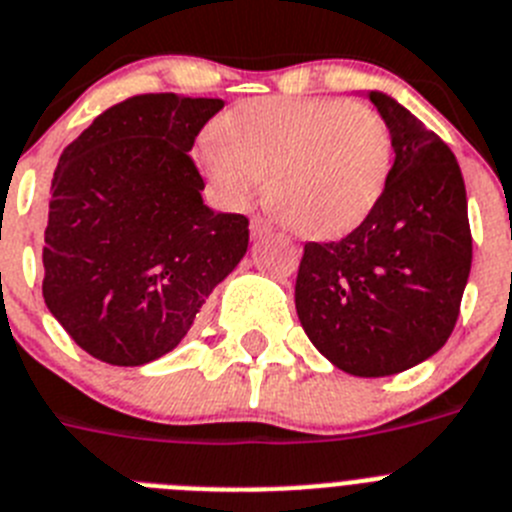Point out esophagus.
<instances>
[{
  "label": "esophagus",
  "instance_id": "esophagus-1",
  "mask_svg": "<svg viewBox=\"0 0 512 512\" xmlns=\"http://www.w3.org/2000/svg\"><path fill=\"white\" fill-rule=\"evenodd\" d=\"M273 229V226L268 224V221L262 219V216H252L250 219V231H252V237H265V234H268V231Z\"/></svg>",
  "mask_w": 512,
  "mask_h": 512
}]
</instances>
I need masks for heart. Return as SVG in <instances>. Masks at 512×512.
Returning a JSON list of instances; mask_svg holds the SVG:
<instances>
[{"label":"heart","instance_id":"heart-1","mask_svg":"<svg viewBox=\"0 0 512 512\" xmlns=\"http://www.w3.org/2000/svg\"><path fill=\"white\" fill-rule=\"evenodd\" d=\"M198 167L229 206L262 182L265 206L304 237L355 229L379 203L391 133L371 105L337 97H252L213 123Z\"/></svg>","mask_w":512,"mask_h":512}]
</instances>
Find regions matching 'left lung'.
I'll list each match as a JSON object with an SVG mask.
<instances>
[{"mask_svg":"<svg viewBox=\"0 0 512 512\" xmlns=\"http://www.w3.org/2000/svg\"><path fill=\"white\" fill-rule=\"evenodd\" d=\"M394 164L379 203L337 242H306L296 311L314 348L353 376H391L446 345L471 270L459 162L438 133L384 92Z\"/></svg>","mask_w":512,"mask_h":512,"instance_id":"8db88e82","label":"left lung"}]
</instances>
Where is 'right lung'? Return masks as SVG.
I'll return each instance as SVG.
<instances>
[{"label": "right lung", "mask_w": 512, "mask_h": 512, "mask_svg": "<svg viewBox=\"0 0 512 512\" xmlns=\"http://www.w3.org/2000/svg\"><path fill=\"white\" fill-rule=\"evenodd\" d=\"M224 100L136 95L100 113L53 172L43 299L84 353L144 366L177 348L250 242L213 213L188 151Z\"/></svg>", "instance_id": "add662e5"}]
</instances>
